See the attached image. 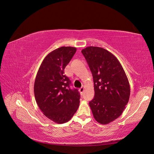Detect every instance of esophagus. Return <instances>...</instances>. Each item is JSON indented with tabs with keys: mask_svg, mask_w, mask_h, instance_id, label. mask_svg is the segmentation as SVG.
I'll list each match as a JSON object with an SVG mask.
<instances>
[{
	"mask_svg": "<svg viewBox=\"0 0 154 154\" xmlns=\"http://www.w3.org/2000/svg\"><path fill=\"white\" fill-rule=\"evenodd\" d=\"M84 90H85V87H84V86H82V87L80 88V92L82 93V94H83V92H84Z\"/></svg>",
	"mask_w": 154,
	"mask_h": 154,
	"instance_id": "1",
	"label": "esophagus"
}]
</instances>
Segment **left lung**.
Returning a JSON list of instances; mask_svg holds the SVG:
<instances>
[{
    "mask_svg": "<svg viewBox=\"0 0 154 154\" xmlns=\"http://www.w3.org/2000/svg\"><path fill=\"white\" fill-rule=\"evenodd\" d=\"M93 76L94 97L89 106L94 119L102 125L122 115L127 105L130 84L118 58L107 50L90 46L82 51Z\"/></svg>",
    "mask_w": 154,
    "mask_h": 154,
    "instance_id": "left-lung-1",
    "label": "left lung"
}]
</instances>
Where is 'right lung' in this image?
Instances as JSON below:
<instances>
[{"label":"right lung","instance_id":"add662e5","mask_svg":"<svg viewBox=\"0 0 154 154\" xmlns=\"http://www.w3.org/2000/svg\"><path fill=\"white\" fill-rule=\"evenodd\" d=\"M76 51V48L61 47L49 53L37 72L34 84L35 100L43 114L62 124L72 118L80 105V95L70 88L71 80L64 69Z\"/></svg>","mask_w":154,"mask_h":154}]
</instances>
